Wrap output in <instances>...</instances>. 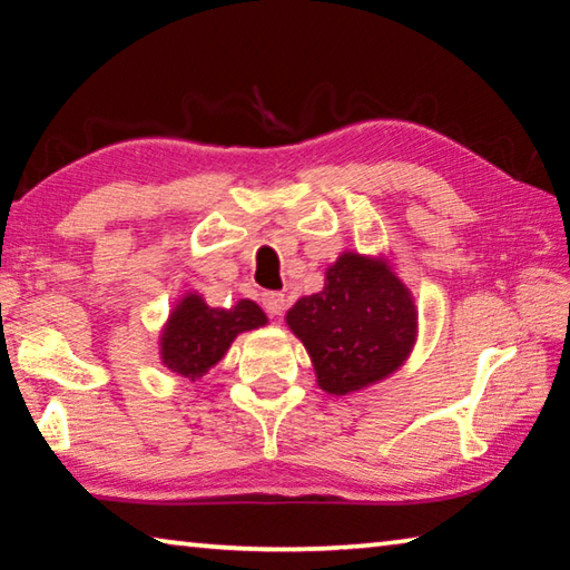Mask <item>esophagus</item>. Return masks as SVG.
<instances>
[{"label": "esophagus", "mask_w": 570, "mask_h": 570, "mask_svg": "<svg viewBox=\"0 0 570 570\" xmlns=\"http://www.w3.org/2000/svg\"><path fill=\"white\" fill-rule=\"evenodd\" d=\"M264 308L272 316H282L286 312V296L282 292H266L264 294Z\"/></svg>", "instance_id": "esophagus-1"}]
</instances>
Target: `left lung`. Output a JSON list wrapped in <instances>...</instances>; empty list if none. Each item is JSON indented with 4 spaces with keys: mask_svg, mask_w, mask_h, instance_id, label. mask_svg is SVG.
I'll return each mask as SVG.
<instances>
[{
    "mask_svg": "<svg viewBox=\"0 0 570 570\" xmlns=\"http://www.w3.org/2000/svg\"><path fill=\"white\" fill-rule=\"evenodd\" d=\"M286 322L330 394L387 377L410 354L417 330L407 288L387 266L360 254L336 258L324 292L298 298Z\"/></svg>",
    "mask_w": 570,
    "mask_h": 570,
    "instance_id": "left-lung-1",
    "label": "left lung"
}]
</instances>
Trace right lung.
Returning a JSON list of instances; mask_svg holds the SVG:
<instances>
[{"mask_svg":"<svg viewBox=\"0 0 570 570\" xmlns=\"http://www.w3.org/2000/svg\"><path fill=\"white\" fill-rule=\"evenodd\" d=\"M264 324L266 314L248 298L234 308H210L204 298L190 294L176 306L163 332V362L186 377H200L226 354L236 334Z\"/></svg>","mask_w":570,"mask_h":570,"instance_id":"add662e5","label":"right lung"}]
</instances>
